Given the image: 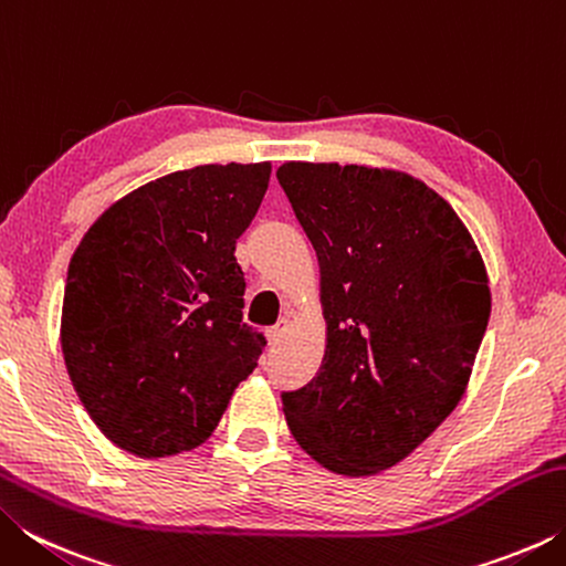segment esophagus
Masks as SVG:
<instances>
[{
  "label": "esophagus",
  "mask_w": 566,
  "mask_h": 566,
  "mask_svg": "<svg viewBox=\"0 0 566 566\" xmlns=\"http://www.w3.org/2000/svg\"><path fill=\"white\" fill-rule=\"evenodd\" d=\"M284 332H286V322L280 319V322L274 324V327L266 329V339H270V344H276V342L284 337Z\"/></svg>",
  "instance_id": "1"
}]
</instances>
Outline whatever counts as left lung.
I'll return each mask as SVG.
<instances>
[{
	"label": "left lung",
	"instance_id": "obj_1",
	"mask_svg": "<svg viewBox=\"0 0 566 566\" xmlns=\"http://www.w3.org/2000/svg\"><path fill=\"white\" fill-rule=\"evenodd\" d=\"M276 179L317 252L327 352L282 391L306 454L344 476L395 467L452 415L492 312L462 219L395 169L286 161Z\"/></svg>",
	"mask_w": 566,
	"mask_h": 566
}]
</instances>
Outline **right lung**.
Returning a JSON list of instances; mask_svg holds the SVG:
<instances>
[{
	"label": "right lung",
	"mask_w": 566,
	"mask_h": 566,
	"mask_svg": "<svg viewBox=\"0 0 566 566\" xmlns=\"http://www.w3.org/2000/svg\"><path fill=\"white\" fill-rule=\"evenodd\" d=\"M272 165H202L114 202L76 247L62 354L102 434L145 459L207 442L264 337L242 322L237 239Z\"/></svg>",
	"instance_id": "add662e5"
}]
</instances>
